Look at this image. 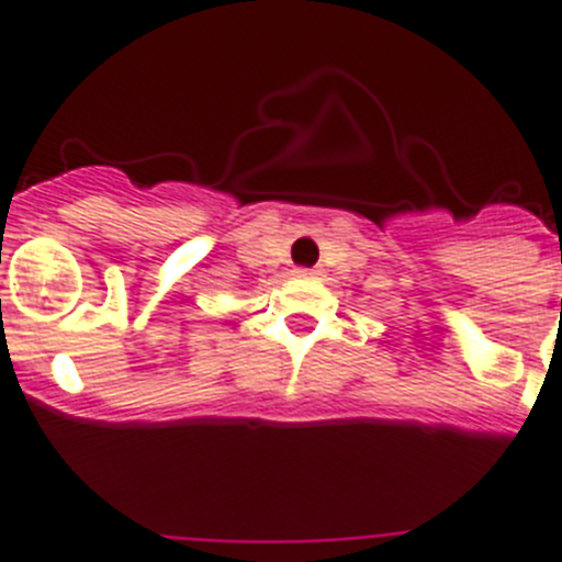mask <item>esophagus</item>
I'll return each instance as SVG.
<instances>
[{
  "label": "esophagus",
  "instance_id": "34e87169",
  "mask_svg": "<svg viewBox=\"0 0 562 562\" xmlns=\"http://www.w3.org/2000/svg\"><path fill=\"white\" fill-rule=\"evenodd\" d=\"M292 276L301 278V281H318L321 270H306V267H299V270H292Z\"/></svg>",
  "mask_w": 562,
  "mask_h": 562
}]
</instances>
